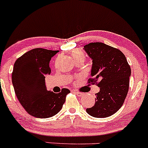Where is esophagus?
<instances>
[{
    "label": "esophagus",
    "mask_w": 148,
    "mask_h": 148,
    "mask_svg": "<svg viewBox=\"0 0 148 148\" xmlns=\"http://www.w3.org/2000/svg\"><path fill=\"white\" fill-rule=\"evenodd\" d=\"M74 92H75V94H76V95H77L78 97H82V96H84V93L81 92L74 90Z\"/></svg>",
    "instance_id": "34e87169"
}]
</instances>
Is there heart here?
<instances>
[{"label":"heart","mask_w":148,"mask_h":148,"mask_svg":"<svg viewBox=\"0 0 148 148\" xmlns=\"http://www.w3.org/2000/svg\"><path fill=\"white\" fill-rule=\"evenodd\" d=\"M71 54H72L74 60H78V59H85L84 53L82 51L80 50V49H74V50H72V52H71Z\"/></svg>","instance_id":"b5f03b06"}]
</instances>
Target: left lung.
<instances>
[{"label": "left lung", "mask_w": 148, "mask_h": 148, "mask_svg": "<svg viewBox=\"0 0 148 148\" xmlns=\"http://www.w3.org/2000/svg\"><path fill=\"white\" fill-rule=\"evenodd\" d=\"M84 49L92 60L88 83L100 88L95 105L86 112L95 118L109 117L121 108L128 93L130 66L121 51L104 43H90Z\"/></svg>", "instance_id": "1"}]
</instances>
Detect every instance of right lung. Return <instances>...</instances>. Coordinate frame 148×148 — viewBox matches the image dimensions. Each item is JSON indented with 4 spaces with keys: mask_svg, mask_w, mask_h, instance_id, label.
<instances>
[{
    "mask_svg": "<svg viewBox=\"0 0 148 148\" xmlns=\"http://www.w3.org/2000/svg\"><path fill=\"white\" fill-rule=\"evenodd\" d=\"M58 51L37 48L18 58L14 62L12 81L15 94L28 113L35 118H48L56 115L70 92L62 88L59 93L48 91L45 76L50 74L49 62Z\"/></svg>",
    "mask_w": 148,
    "mask_h": 148,
    "instance_id": "right-lung-1",
    "label": "right lung"
}]
</instances>
